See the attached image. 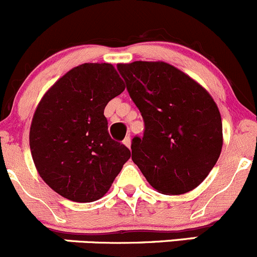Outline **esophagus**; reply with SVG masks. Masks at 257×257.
<instances>
[{
    "instance_id": "obj_1",
    "label": "esophagus",
    "mask_w": 257,
    "mask_h": 257,
    "mask_svg": "<svg viewBox=\"0 0 257 257\" xmlns=\"http://www.w3.org/2000/svg\"><path fill=\"white\" fill-rule=\"evenodd\" d=\"M123 144H125L126 146H127L128 149H130V147H131V137H130V136H126V137H125V140H123Z\"/></svg>"
}]
</instances>
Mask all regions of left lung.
Here are the masks:
<instances>
[{"label": "left lung", "mask_w": 257, "mask_h": 257, "mask_svg": "<svg viewBox=\"0 0 257 257\" xmlns=\"http://www.w3.org/2000/svg\"><path fill=\"white\" fill-rule=\"evenodd\" d=\"M117 70L145 122L144 136L132 139V161L161 194L194 190L222 149L215 101L196 81L166 62L135 61L120 63Z\"/></svg>", "instance_id": "obj_1"}]
</instances>
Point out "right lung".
I'll return each mask as SVG.
<instances>
[{"instance_id": "obj_1", "label": "right lung", "mask_w": 257, "mask_h": 257, "mask_svg": "<svg viewBox=\"0 0 257 257\" xmlns=\"http://www.w3.org/2000/svg\"><path fill=\"white\" fill-rule=\"evenodd\" d=\"M123 90L111 63H83L40 101L30 128L32 159L43 181L65 199H101L131 156L111 139L103 115L108 101Z\"/></svg>"}]
</instances>
